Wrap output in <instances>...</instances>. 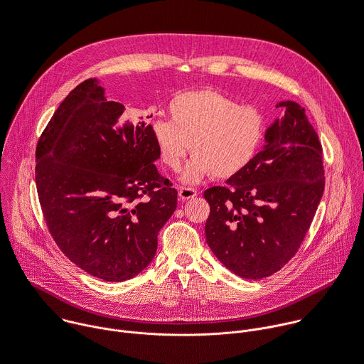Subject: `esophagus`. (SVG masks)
<instances>
[{
	"label": "esophagus",
	"mask_w": 364,
	"mask_h": 364,
	"mask_svg": "<svg viewBox=\"0 0 364 364\" xmlns=\"http://www.w3.org/2000/svg\"><path fill=\"white\" fill-rule=\"evenodd\" d=\"M178 193H179V198H181L182 200H188V199L195 198V196L198 195V191H195V189H192V188L181 186V188L178 189Z\"/></svg>",
	"instance_id": "esophagus-1"
}]
</instances>
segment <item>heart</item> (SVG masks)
Listing matches in <instances>:
<instances>
[{"instance_id":"heart-1","label":"heart","mask_w":364,"mask_h":364,"mask_svg":"<svg viewBox=\"0 0 364 364\" xmlns=\"http://www.w3.org/2000/svg\"><path fill=\"white\" fill-rule=\"evenodd\" d=\"M168 109L171 121H154L152 138L159 159L172 171L181 168L191 146L193 158L183 172L186 182H198L210 173L216 179H230L253 162L263 144L266 121L262 111L239 105L219 91L181 92Z\"/></svg>"}]
</instances>
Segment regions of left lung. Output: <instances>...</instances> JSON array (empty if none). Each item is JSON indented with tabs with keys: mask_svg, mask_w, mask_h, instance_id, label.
I'll list each match as a JSON object with an SVG mask.
<instances>
[{
	"mask_svg": "<svg viewBox=\"0 0 364 364\" xmlns=\"http://www.w3.org/2000/svg\"><path fill=\"white\" fill-rule=\"evenodd\" d=\"M283 115L266 131V145L225 186L203 192L213 255L235 274L263 279L299 250L324 191L323 149L304 109L279 102Z\"/></svg>",
	"mask_w": 364,
	"mask_h": 364,
	"instance_id": "left-lung-1",
	"label": "left lung"
}]
</instances>
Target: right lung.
Instances as JSON below:
<instances>
[{
  "label": "right lung",
  "instance_id": "1",
  "mask_svg": "<svg viewBox=\"0 0 364 364\" xmlns=\"http://www.w3.org/2000/svg\"><path fill=\"white\" fill-rule=\"evenodd\" d=\"M95 80L75 87L37 144L36 183L47 228L61 252L87 273L124 282L158 249L176 209L164 178L151 124L122 119ZM152 117V115H151Z\"/></svg>",
  "mask_w": 364,
  "mask_h": 364
}]
</instances>
